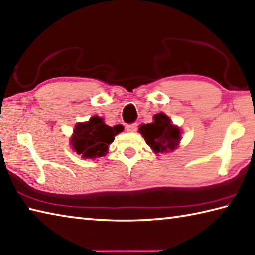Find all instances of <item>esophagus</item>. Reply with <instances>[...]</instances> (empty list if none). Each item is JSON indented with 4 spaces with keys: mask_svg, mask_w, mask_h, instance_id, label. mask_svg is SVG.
Listing matches in <instances>:
<instances>
[{
    "mask_svg": "<svg viewBox=\"0 0 255 255\" xmlns=\"http://www.w3.org/2000/svg\"><path fill=\"white\" fill-rule=\"evenodd\" d=\"M137 128H138V125L136 123H133V124H130V125H127L126 130L128 132H135V131H137Z\"/></svg>",
    "mask_w": 255,
    "mask_h": 255,
    "instance_id": "34e87169",
    "label": "esophagus"
}]
</instances>
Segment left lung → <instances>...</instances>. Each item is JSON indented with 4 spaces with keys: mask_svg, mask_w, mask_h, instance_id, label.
I'll return each mask as SVG.
<instances>
[{
    "mask_svg": "<svg viewBox=\"0 0 255 255\" xmlns=\"http://www.w3.org/2000/svg\"><path fill=\"white\" fill-rule=\"evenodd\" d=\"M139 132L156 154L175 150L182 139L180 128L174 125L164 113L156 114L151 124L140 125Z\"/></svg>",
    "mask_w": 255,
    "mask_h": 255,
    "instance_id": "8db88e82",
    "label": "left lung"
}]
</instances>
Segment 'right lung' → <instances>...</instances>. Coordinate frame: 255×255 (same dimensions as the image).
I'll use <instances>...</instances> for the list:
<instances>
[{"label":"right lung","instance_id":"right-lung-1","mask_svg":"<svg viewBox=\"0 0 255 255\" xmlns=\"http://www.w3.org/2000/svg\"><path fill=\"white\" fill-rule=\"evenodd\" d=\"M122 125L110 127L104 123V119L94 116L86 123H78L73 135L70 138L72 149L82 158L103 157L108 151V147L115 139V136L123 131Z\"/></svg>","mask_w":255,"mask_h":255}]
</instances>
